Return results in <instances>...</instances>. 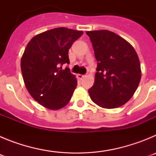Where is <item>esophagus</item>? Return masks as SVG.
<instances>
[{"label": "esophagus", "instance_id": "esophagus-1", "mask_svg": "<svg viewBox=\"0 0 156 156\" xmlns=\"http://www.w3.org/2000/svg\"><path fill=\"white\" fill-rule=\"evenodd\" d=\"M84 77H85V75H81V74H78V75H77V78H78L79 80L83 79Z\"/></svg>", "mask_w": 156, "mask_h": 156}]
</instances>
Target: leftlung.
I'll list each match as a JSON object with an SVG mask.
<instances>
[{"mask_svg":"<svg viewBox=\"0 0 156 156\" xmlns=\"http://www.w3.org/2000/svg\"><path fill=\"white\" fill-rule=\"evenodd\" d=\"M98 61L94 83L88 90L93 102L119 108L133 97L141 78L137 52L129 42L108 30L87 31Z\"/></svg>","mask_w":156,"mask_h":156,"instance_id":"8db88e82","label":"left lung"}]
</instances>
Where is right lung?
Segmentation results:
<instances>
[{"mask_svg": "<svg viewBox=\"0 0 156 156\" xmlns=\"http://www.w3.org/2000/svg\"><path fill=\"white\" fill-rule=\"evenodd\" d=\"M83 31L65 27L52 29L34 37L21 58L25 86L32 98L51 110L63 108L69 102L77 80L69 69L68 52Z\"/></svg>", "mask_w": 156, "mask_h": 156, "instance_id": "add662e5", "label": "right lung"}]
</instances>
